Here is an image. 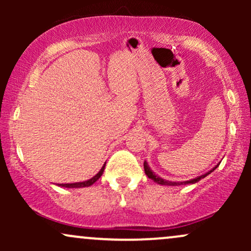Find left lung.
Here are the masks:
<instances>
[{"instance_id": "1", "label": "left lung", "mask_w": 251, "mask_h": 251, "mask_svg": "<svg viewBox=\"0 0 251 251\" xmlns=\"http://www.w3.org/2000/svg\"><path fill=\"white\" fill-rule=\"evenodd\" d=\"M217 166H218V165H217ZM217 166H215L214 169L210 170V171H209V172H206L205 175H201V176H200V177L195 178V179L186 180V181H169V180L163 179V178L158 177L157 175H154L153 172H152V170L150 169V166L148 165V163L144 162V170H145V174H146V176H148V177L150 178V179L154 180L155 183H157V184H160V185H170V186H175V185H186V184H195V183H197V181H200V180L201 179V178L206 177V176L211 174V172L214 171V170H215L216 168H217Z\"/></svg>"}]
</instances>
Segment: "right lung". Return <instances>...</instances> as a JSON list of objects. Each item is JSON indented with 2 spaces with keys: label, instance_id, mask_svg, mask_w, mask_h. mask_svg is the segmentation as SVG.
<instances>
[{
  "label": "right lung",
  "instance_id": "obj_1",
  "mask_svg": "<svg viewBox=\"0 0 251 251\" xmlns=\"http://www.w3.org/2000/svg\"><path fill=\"white\" fill-rule=\"evenodd\" d=\"M105 165L106 164H103V166L101 168V170H100L99 172H98V174L94 176L93 178H91V179H88V180H86V181H81V183H72V184H60V185L61 186H65V188H85V186H89V185H92V184H94L96 183V181L99 179L100 177H101L102 176V174H103V169H105Z\"/></svg>",
  "mask_w": 251,
  "mask_h": 251
}]
</instances>
